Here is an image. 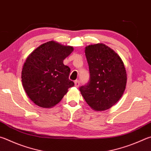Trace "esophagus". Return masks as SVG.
<instances>
[{"instance_id":"1","label":"esophagus","mask_w":151,"mask_h":151,"mask_svg":"<svg viewBox=\"0 0 151 151\" xmlns=\"http://www.w3.org/2000/svg\"><path fill=\"white\" fill-rule=\"evenodd\" d=\"M79 85H80V83H79V81H75V86L76 88H78L79 86Z\"/></svg>"}]
</instances>
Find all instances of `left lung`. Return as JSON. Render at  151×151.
Listing matches in <instances>:
<instances>
[{
    "mask_svg": "<svg viewBox=\"0 0 151 151\" xmlns=\"http://www.w3.org/2000/svg\"><path fill=\"white\" fill-rule=\"evenodd\" d=\"M90 82L80 87L81 94L95 111L109 109L119 100L127 84V73L118 55L104 43L85 47Z\"/></svg>",
    "mask_w": 151,
    "mask_h": 151,
    "instance_id": "8db88e82",
    "label": "left lung"
}]
</instances>
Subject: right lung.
I'll return each mask as SVG.
<instances>
[{"instance_id":"1","label":"right lung","mask_w":151,"mask_h":151,"mask_svg":"<svg viewBox=\"0 0 151 151\" xmlns=\"http://www.w3.org/2000/svg\"><path fill=\"white\" fill-rule=\"evenodd\" d=\"M73 50L72 46L50 41L27 57L22 70V83L26 94L37 106L52 108L74 86L68 79L70 68L63 64Z\"/></svg>"}]
</instances>
